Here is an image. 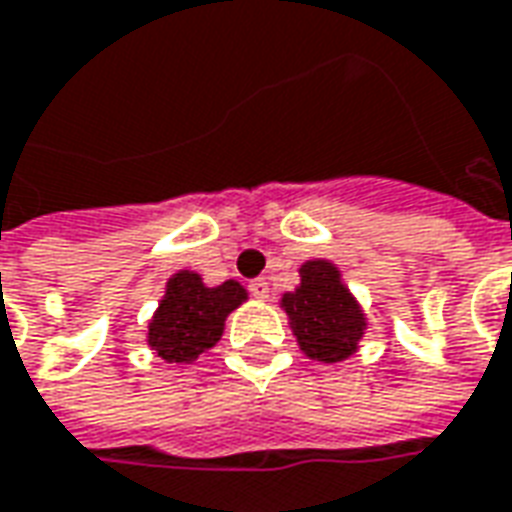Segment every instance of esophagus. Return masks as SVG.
I'll return each instance as SVG.
<instances>
[{
  "mask_svg": "<svg viewBox=\"0 0 512 512\" xmlns=\"http://www.w3.org/2000/svg\"><path fill=\"white\" fill-rule=\"evenodd\" d=\"M248 290L253 298H262V301L264 298H270V284H267L264 278H253V281L248 284Z\"/></svg>",
  "mask_w": 512,
  "mask_h": 512,
  "instance_id": "1",
  "label": "esophagus"
}]
</instances>
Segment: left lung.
<instances>
[{"mask_svg": "<svg viewBox=\"0 0 512 512\" xmlns=\"http://www.w3.org/2000/svg\"><path fill=\"white\" fill-rule=\"evenodd\" d=\"M298 273L301 287L287 292L281 306L301 351L317 362H343L357 351L368 326L357 298L340 281V270L326 259L306 262Z\"/></svg>", "mask_w": 512, "mask_h": 512, "instance_id": "left-lung-1", "label": "left lung"}]
</instances>
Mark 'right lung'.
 <instances>
[{"instance_id": "right-lung-1", "label": "right lung", "mask_w": 512, "mask_h": 512, "mask_svg": "<svg viewBox=\"0 0 512 512\" xmlns=\"http://www.w3.org/2000/svg\"><path fill=\"white\" fill-rule=\"evenodd\" d=\"M245 298L248 292L236 281L206 287L197 273L181 270L167 281V295L150 320L147 343L161 359L189 365L217 345L225 317Z\"/></svg>"}]
</instances>
